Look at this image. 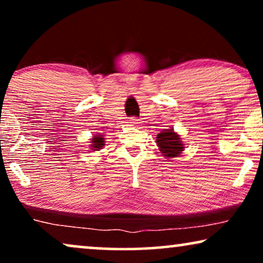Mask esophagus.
<instances>
[{
  "label": "esophagus",
  "instance_id": "34e87169",
  "mask_svg": "<svg viewBox=\"0 0 263 263\" xmlns=\"http://www.w3.org/2000/svg\"><path fill=\"white\" fill-rule=\"evenodd\" d=\"M128 121H129V124H131V125H137L138 124V119H136V118H131Z\"/></svg>",
  "mask_w": 263,
  "mask_h": 263
}]
</instances>
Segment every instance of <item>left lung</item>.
<instances>
[{
  "label": "left lung",
  "mask_w": 263,
  "mask_h": 263,
  "mask_svg": "<svg viewBox=\"0 0 263 263\" xmlns=\"http://www.w3.org/2000/svg\"><path fill=\"white\" fill-rule=\"evenodd\" d=\"M156 144L159 151L165 158H177L184 151V144L182 143L181 136L176 134L174 129H164L156 135Z\"/></svg>",
  "instance_id": "obj_1"
}]
</instances>
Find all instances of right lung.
Segmentation results:
<instances>
[{
    "label": "right lung",
    "mask_w": 263,
    "mask_h": 263,
    "mask_svg": "<svg viewBox=\"0 0 263 263\" xmlns=\"http://www.w3.org/2000/svg\"><path fill=\"white\" fill-rule=\"evenodd\" d=\"M91 148L93 151H99V149H102L104 147L105 142H104V137H103L102 135H96L93 136V138L91 139Z\"/></svg>",
    "instance_id": "right-lung-1"
}]
</instances>
